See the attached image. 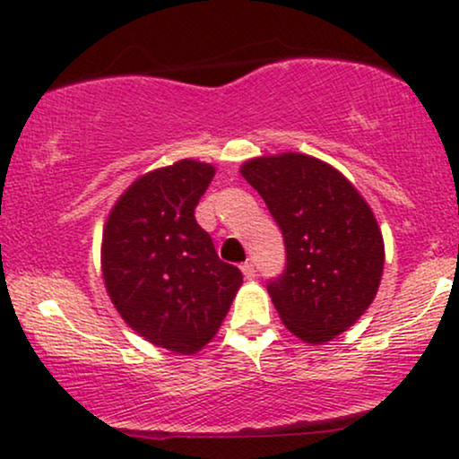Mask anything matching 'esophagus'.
<instances>
[{
    "mask_svg": "<svg viewBox=\"0 0 459 459\" xmlns=\"http://www.w3.org/2000/svg\"><path fill=\"white\" fill-rule=\"evenodd\" d=\"M240 269H242L244 278H247V280H253L255 278V265H253V263H244Z\"/></svg>",
    "mask_w": 459,
    "mask_h": 459,
    "instance_id": "esophagus-1",
    "label": "esophagus"
}]
</instances>
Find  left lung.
<instances>
[{"label": "left lung", "instance_id": "obj_1", "mask_svg": "<svg viewBox=\"0 0 459 459\" xmlns=\"http://www.w3.org/2000/svg\"><path fill=\"white\" fill-rule=\"evenodd\" d=\"M284 236L286 269L267 284L294 336L324 344L349 330L378 292L385 242L372 209L328 162L284 152L244 162Z\"/></svg>", "mask_w": 459, "mask_h": 459}]
</instances>
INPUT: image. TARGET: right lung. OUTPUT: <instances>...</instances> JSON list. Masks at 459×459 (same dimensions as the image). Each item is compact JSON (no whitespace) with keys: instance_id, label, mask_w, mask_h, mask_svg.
Returning a JSON list of instances; mask_svg holds the SVG:
<instances>
[{"instance_id":"add662e5","label":"right lung","mask_w":459,"mask_h":459,"mask_svg":"<svg viewBox=\"0 0 459 459\" xmlns=\"http://www.w3.org/2000/svg\"><path fill=\"white\" fill-rule=\"evenodd\" d=\"M215 167L178 160L135 179L112 206L102 273L117 311L156 347L192 355L211 342L242 272L219 259L194 209Z\"/></svg>"}]
</instances>
